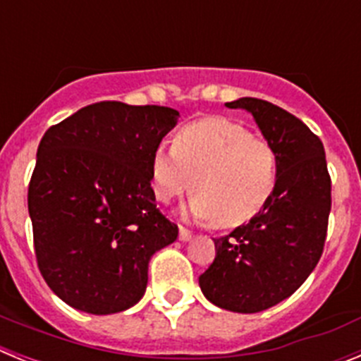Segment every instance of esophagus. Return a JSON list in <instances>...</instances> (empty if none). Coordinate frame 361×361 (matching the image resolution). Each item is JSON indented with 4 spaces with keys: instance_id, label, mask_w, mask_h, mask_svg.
<instances>
[{
    "instance_id": "34e87169",
    "label": "esophagus",
    "mask_w": 361,
    "mask_h": 361,
    "mask_svg": "<svg viewBox=\"0 0 361 361\" xmlns=\"http://www.w3.org/2000/svg\"><path fill=\"white\" fill-rule=\"evenodd\" d=\"M178 238H180V240H190L191 238V231L190 229H186V228H183V226H180V228H178Z\"/></svg>"
}]
</instances>
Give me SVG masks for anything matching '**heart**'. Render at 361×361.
<instances>
[{
	"label": "heart",
	"mask_w": 361,
	"mask_h": 361,
	"mask_svg": "<svg viewBox=\"0 0 361 361\" xmlns=\"http://www.w3.org/2000/svg\"><path fill=\"white\" fill-rule=\"evenodd\" d=\"M155 199L171 202L191 188L190 213L216 228H237L267 206L279 184V152L267 139L226 117L184 124L173 148L152 155Z\"/></svg>",
	"instance_id": "1"
}]
</instances>
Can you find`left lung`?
Returning <instances> with one entry per match:
<instances>
[{
    "label": "left lung",
    "instance_id": "8db88e82",
    "mask_svg": "<svg viewBox=\"0 0 361 361\" xmlns=\"http://www.w3.org/2000/svg\"><path fill=\"white\" fill-rule=\"evenodd\" d=\"M244 108L279 152L276 190L247 224L215 238V260L199 276L204 296L233 312H260L291 296L317 267L331 212L324 145L298 117L262 99L226 103Z\"/></svg>",
    "mask_w": 361,
    "mask_h": 361
}]
</instances>
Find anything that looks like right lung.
Returning <instances> with one entry per match:
<instances>
[{"instance_id": "right-lung-1", "label": "right lung", "mask_w": 361, "mask_h": 361, "mask_svg": "<svg viewBox=\"0 0 361 361\" xmlns=\"http://www.w3.org/2000/svg\"><path fill=\"white\" fill-rule=\"evenodd\" d=\"M177 117L168 106L101 101L44 132L28 213L37 267L70 307L111 314L135 305L152 255L177 238L149 173Z\"/></svg>"}]
</instances>
